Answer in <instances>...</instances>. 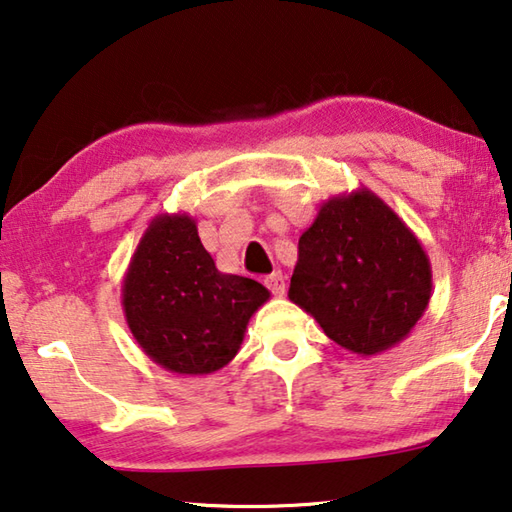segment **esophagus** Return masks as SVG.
Instances as JSON below:
<instances>
[{
    "label": "esophagus",
    "instance_id": "esophagus-1",
    "mask_svg": "<svg viewBox=\"0 0 512 512\" xmlns=\"http://www.w3.org/2000/svg\"><path fill=\"white\" fill-rule=\"evenodd\" d=\"M264 284H266L268 291H271L275 298H282V296H284V291H287V284H284V277H282V273H280V271H275V273H271V275H266Z\"/></svg>",
    "mask_w": 512,
    "mask_h": 512
}]
</instances>
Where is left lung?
I'll return each instance as SVG.
<instances>
[{"instance_id":"1","label":"left lung","mask_w":512,"mask_h":512,"mask_svg":"<svg viewBox=\"0 0 512 512\" xmlns=\"http://www.w3.org/2000/svg\"><path fill=\"white\" fill-rule=\"evenodd\" d=\"M431 262L368 187L327 198L298 241L289 300L361 357L395 348L431 300Z\"/></svg>"}]
</instances>
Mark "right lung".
<instances>
[{"label":"right lung","mask_w":512,"mask_h":512,"mask_svg":"<svg viewBox=\"0 0 512 512\" xmlns=\"http://www.w3.org/2000/svg\"><path fill=\"white\" fill-rule=\"evenodd\" d=\"M271 298L250 277L221 273L185 212L153 216L121 282L128 329L153 363L210 375L235 359L248 320Z\"/></svg>","instance_id":"add662e5"}]
</instances>
